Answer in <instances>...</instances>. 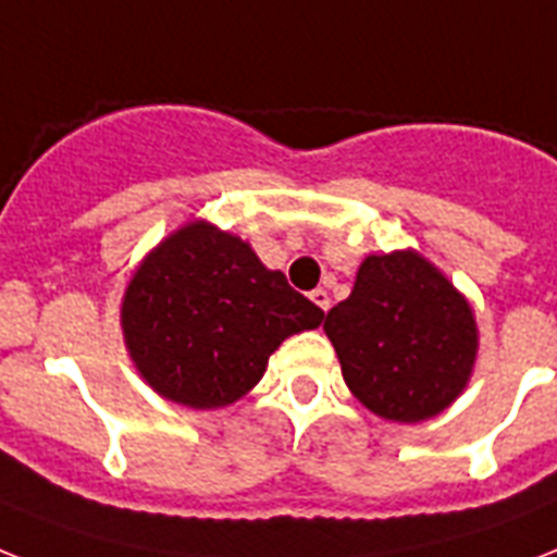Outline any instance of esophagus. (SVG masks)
<instances>
[{"label": "esophagus", "instance_id": "obj_1", "mask_svg": "<svg viewBox=\"0 0 557 557\" xmlns=\"http://www.w3.org/2000/svg\"><path fill=\"white\" fill-rule=\"evenodd\" d=\"M309 297H311V302H314V306L323 311H329V306H332V297H329V292H325V288H314Z\"/></svg>", "mask_w": 557, "mask_h": 557}]
</instances>
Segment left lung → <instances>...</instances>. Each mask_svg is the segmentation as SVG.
<instances>
[{"label": "left lung", "instance_id": "1", "mask_svg": "<svg viewBox=\"0 0 557 557\" xmlns=\"http://www.w3.org/2000/svg\"><path fill=\"white\" fill-rule=\"evenodd\" d=\"M323 332L351 395L392 423L449 409L472 381L481 346L467 297L414 248L366 257Z\"/></svg>", "mask_w": 557, "mask_h": 557}]
</instances>
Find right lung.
<instances>
[{
  "label": "right lung",
  "mask_w": 557,
  "mask_h": 557,
  "mask_svg": "<svg viewBox=\"0 0 557 557\" xmlns=\"http://www.w3.org/2000/svg\"><path fill=\"white\" fill-rule=\"evenodd\" d=\"M323 323V309L260 263L255 248L208 220L160 239L131 274L120 306L122 341L139 377L188 409H225L260 383L292 334Z\"/></svg>",
  "instance_id": "right-lung-1"
}]
</instances>
